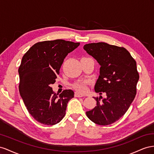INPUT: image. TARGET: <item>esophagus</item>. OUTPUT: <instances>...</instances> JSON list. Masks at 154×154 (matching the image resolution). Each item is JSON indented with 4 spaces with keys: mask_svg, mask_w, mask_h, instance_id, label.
Returning <instances> with one entry per match:
<instances>
[{
    "mask_svg": "<svg viewBox=\"0 0 154 154\" xmlns=\"http://www.w3.org/2000/svg\"><path fill=\"white\" fill-rule=\"evenodd\" d=\"M75 97H81L84 96V95L81 94L80 92H79V91H76L75 94Z\"/></svg>",
    "mask_w": 154,
    "mask_h": 154,
    "instance_id": "esophagus-1",
    "label": "esophagus"
}]
</instances>
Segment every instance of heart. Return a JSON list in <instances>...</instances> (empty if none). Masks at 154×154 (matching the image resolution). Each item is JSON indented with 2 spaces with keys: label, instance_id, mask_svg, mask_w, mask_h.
Segmentation results:
<instances>
[{
  "label": "heart",
  "instance_id": "heart-1",
  "mask_svg": "<svg viewBox=\"0 0 154 154\" xmlns=\"http://www.w3.org/2000/svg\"><path fill=\"white\" fill-rule=\"evenodd\" d=\"M88 82L86 81H79L74 83L73 86L75 89L80 93H85L88 90L87 88Z\"/></svg>",
  "mask_w": 154,
  "mask_h": 154
}]
</instances>
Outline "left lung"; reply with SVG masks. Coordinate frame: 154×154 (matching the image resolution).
Here are the masks:
<instances>
[{
    "label": "left lung",
    "instance_id": "1",
    "mask_svg": "<svg viewBox=\"0 0 154 154\" xmlns=\"http://www.w3.org/2000/svg\"><path fill=\"white\" fill-rule=\"evenodd\" d=\"M83 48L100 65L95 85L100 95L94 97L97 106L86 116L97 125H111L125 115L137 93L139 75L136 61L125 48L105 42L87 44Z\"/></svg>",
    "mask_w": 154,
    "mask_h": 154
}]
</instances>
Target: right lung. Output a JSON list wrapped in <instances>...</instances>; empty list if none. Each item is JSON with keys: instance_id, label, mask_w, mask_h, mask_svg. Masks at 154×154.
Returning a JSON list of instances; mask_svg holds the SVG:
<instances>
[{"instance_id": "obj_1", "label": "right lung", "mask_w": 154, "mask_h": 154, "mask_svg": "<svg viewBox=\"0 0 154 154\" xmlns=\"http://www.w3.org/2000/svg\"><path fill=\"white\" fill-rule=\"evenodd\" d=\"M80 42L62 39L35 44L24 55L19 68V89L28 112L45 125H54L63 119L67 104L74 92L65 90L58 95L53 91L64 59Z\"/></svg>"}]
</instances>
